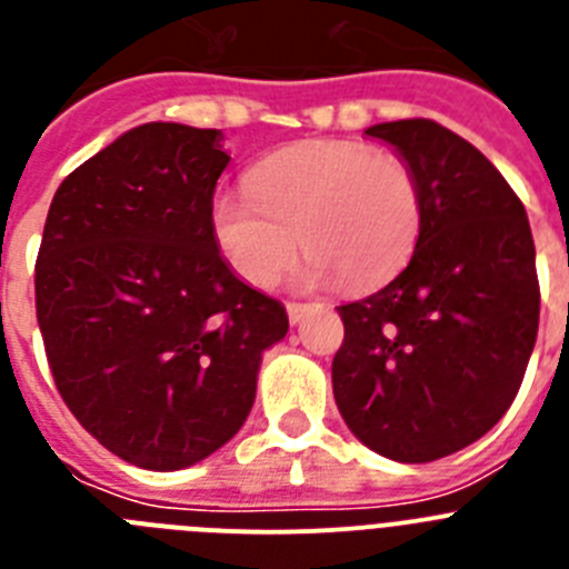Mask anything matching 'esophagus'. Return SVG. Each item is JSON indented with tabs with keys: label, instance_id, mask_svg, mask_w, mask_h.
<instances>
[{
	"label": "esophagus",
	"instance_id": "1",
	"mask_svg": "<svg viewBox=\"0 0 569 569\" xmlns=\"http://www.w3.org/2000/svg\"><path fill=\"white\" fill-rule=\"evenodd\" d=\"M308 310H313V305H301V301H288V319L293 321V325H299L301 319H305V313Z\"/></svg>",
	"mask_w": 569,
	"mask_h": 569
}]
</instances>
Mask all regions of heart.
Segmentation results:
<instances>
[{
	"mask_svg": "<svg viewBox=\"0 0 569 569\" xmlns=\"http://www.w3.org/2000/svg\"><path fill=\"white\" fill-rule=\"evenodd\" d=\"M213 236L230 268L270 288L301 248V288L373 290L413 259L425 193L410 162L370 144L316 139L264 156L248 190H219Z\"/></svg>",
	"mask_w": 569,
	"mask_h": 569,
	"instance_id": "1",
	"label": "heart"
}]
</instances>
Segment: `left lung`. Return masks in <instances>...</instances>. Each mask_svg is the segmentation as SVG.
Wrapping results in <instances>:
<instances>
[{
  "label": "left lung",
  "instance_id": "obj_1",
  "mask_svg": "<svg viewBox=\"0 0 569 569\" xmlns=\"http://www.w3.org/2000/svg\"><path fill=\"white\" fill-rule=\"evenodd\" d=\"M425 193V230L390 284L341 305L333 396L356 439L405 465L445 459L519 393L539 333L525 204L481 150L430 119L381 122Z\"/></svg>",
  "mask_w": 569,
  "mask_h": 569
}]
</instances>
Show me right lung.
Here are the masks:
<instances>
[{
	"label": "right lung",
	"instance_id": "1",
	"mask_svg": "<svg viewBox=\"0 0 569 569\" xmlns=\"http://www.w3.org/2000/svg\"><path fill=\"white\" fill-rule=\"evenodd\" d=\"M222 130L148 122L59 184L37 256V319L70 413L144 470H182L239 433L281 301L219 253Z\"/></svg>",
	"mask_w": 569,
	"mask_h": 569
}]
</instances>
